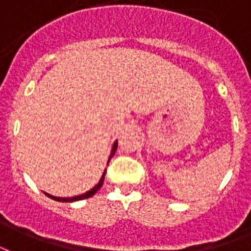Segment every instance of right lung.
I'll return each instance as SVG.
<instances>
[{
    "label": "right lung",
    "mask_w": 251,
    "mask_h": 251,
    "mask_svg": "<svg viewBox=\"0 0 251 251\" xmlns=\"http://www.w3.org/2000/svg\"><path fill=\"white\" fill-rule=\"evenodd\" d=\"M116 150H118V141H115L114 146H112V150H111V154L110 157H108V161L111 160V157L114 156L115 152H116ZM104 175H105V171L104 173H103V176H101L100 181L98 182L97 185L94 186L92 189H90L88 192H86V193H83V195H79V196H75V197H55V196L52 195H49V193H45V195L47 196V197H50L51 200H55V201H59V202H74V201H79V200H84V199H88V197H92V196L97 193L98 190L100 189V186L103 185V181H104Z\"/></svg>",
    "instance_id": "obj_1"
}]
</instances>
